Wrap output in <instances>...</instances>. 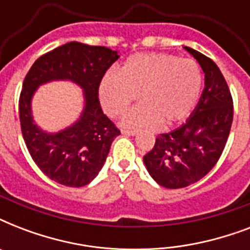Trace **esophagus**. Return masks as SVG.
<instances>
[{
  "mask_svg": "<svg viewBox=\"0 0 250 250\" xmlns=\"http://www.w3.org/2000/svg\"><path fill=\"white\" fill-rule=\"evenodd\" d=\"M122 133L123 135H128V136H133V135H136L137 131L136 129H122Z\"/></svg>",
  "mask_w": 250,
  "mask_h": 250,
  "instance_id": "esophagus-1",
  "label": "esophagus"
}]
</instances>
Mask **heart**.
<instances>
[{"label":"heart","instance_id":"obj_1","mask_svg":"<svg viewBox=\"0 0 250 250\" xmlns=\"http://www.w3.org/2000/svg\"><path fill=\"white\" fill-rule=\"evenodd\" d=\"M202 70L194 60L165 54L140 53L129 57L119 70L106 72L98 86L104 111L117 118L140 94L141 105L123 119L129 128H170L192 113L202 89Z\"/></svg>","mask_w":250,"mask_h":250}]
</instances>
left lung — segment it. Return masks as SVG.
I'll return each instance as SVG.
<instances>
[{
  "mask_svg": "<svg viewBox=\"0 0 250 250\" xmlns=\"http://www.w3.org/2000/svg\"><path fill=\"white\" fill-rule=\"evenodd\" d=\"M184 48L205 72V88L186 123L157 136L152 150L144 156L150 176L170 189L198 182L217 165L233 119L232 96L221 70L209 57Z\"/></svg>",
  "mask_w": 250,
  "mask_h": 250,
  "instance_id": "left-lung-1",
  "label": "left lung"
}]
</instances>
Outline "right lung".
<instances>
[{"mask_svg": "<svg viewBox=\"0 0 250 250\" xmlns=\"http://www.w3.org/2000/svg\"><path fill=\"white\" fill-rule=\"evenodd\" d=\"M119 58L106 46L71 41L41 56L29 68L19 97L21 135L29 154L42 172L66 187H83L102 168L121 131L101 109L98 86L107 68ZM68 79L86 92V109L79 121L60 134L41 131L32 121L30 98L40 83Z\"/></svg>", "mask_w": 250, "mask_h": 250, "instance_id": "1", "label": "right lung"}]
</instances>
